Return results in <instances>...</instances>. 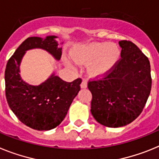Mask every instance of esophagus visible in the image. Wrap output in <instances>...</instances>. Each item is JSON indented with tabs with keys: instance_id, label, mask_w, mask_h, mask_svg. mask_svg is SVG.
I'll use <instances>...</instances> for the list:
<instances>
[{
	"instance_id": "34e87169",
	"label": "esophagus",
	"mask_w": 159,
	"mask_h": 159,
	"mask_svg": "<svg viewBox=\"0 0 159 159\" xmlns=\"http://www.w3.org/2000/svg\"><path fill=\"white\" fill-rule=\"evenodd\" d=\"M81 89H85V88H87V81H85V80H83V81H81Z\"/></svg>"
}]
</instances>
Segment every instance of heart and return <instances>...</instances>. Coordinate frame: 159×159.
Wrapping results in <instances>:
<instances>
[{"label": "heart", "mask_w": 159, "mask_h": 159, "mask_svg": "<svg viewBox=\"0 0 159 159\" xmlns=\"http://www.w3.org/2000/svg\"><path fill=\"white\" fill-rule=\"evenodd\" d=\"M120 54L118 45L107 42H93L80 45L71 52L72 57L77 63L90 64L88 73L94 78H103L110 74L118 64Z\"/></svg>", "instance_id": "obj_1"}]
</instances>
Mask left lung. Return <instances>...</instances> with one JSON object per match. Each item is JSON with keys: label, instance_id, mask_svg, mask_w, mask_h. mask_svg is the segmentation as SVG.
I'll return each mask as SVG.
<instances>
[{"label": "left lung", "instance_id": "1", "mask_svg": "<svg viewBox=\"0 0 159 159\" xmlns=\"http://www.w3.org/2000/svg\"><path fill=\"white\" fill-rule=\"evenodd\" d=\"M121 60L110 74L88 83L92 93L91 114L107 127L124 126L140 115L151 90L149 59L136 45L118 42Z\"/></svg>", "mask_w": 159, "mask_h": 159}]
</instances>
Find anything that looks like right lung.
Listing matches in <instances>:
<instances>
[{
  "label": "right lung",
  "instance_id": "add662e5",
  "mask_svg": "<svg viewBox=\"0 0 159 159\" xmlns=\"http://www.w3.org/2000/svg\"><path fill=\"white\" fill-rule=\"evenodd\" d=\"M57 38V36L28 38L16 49L5 68V95L9 106L22 123L37 130H49L60 125L80 91V78L66 82L54 72L38 85H30L20 77V63L26 51L43 49L60 60L61 48Z\"/></svg>",
  "mask_w": 159,
  "mask_h": 159
}]
</instances>
